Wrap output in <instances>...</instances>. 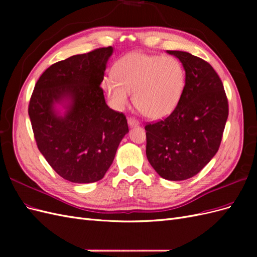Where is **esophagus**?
Here are the masks:
<instances>
[{
    "instance_id": "34e87169",
    "label": "esophagus",
    "mask_w": 257,
    "mask_h": 257,
    "mask_svg": "<svg viewBox=\"0 0 257 257\" xmlns=\"http://www.w3.org/2000/svg\"><path fill=\"white\" fill-rule=\"evenodd\" d=\"M127 122H128V125L130 126H137V125H139V121L137 119H135V118H128Z\"/></svg>"
}]
</instances>
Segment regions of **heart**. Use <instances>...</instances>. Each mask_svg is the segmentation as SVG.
Instances as JSON below:
<instances>
[{
	"instance_id": "obj_1",
	"label": "heart",
	"mask_w": 257,
	"mask_h": 257,
	"mask_svg": "<svg viewBox=\"0 0 257 257\" xmlns=\"http://www.w3.org/2000/svg\"><path fill=\"white\" fill-rule=\"evenodd\" d=\"M113 76L103 85L115 109H123L133 93V103L147 118L160 119L173 112L185 85V69L177 58L132 52L116 61Z\"/></svg>"
}]
</instances>
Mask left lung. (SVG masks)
<instances>
[{
    "label": "left lung",
    "mask_w": 257,
    "mask_h": 257,
    "mask_svg": "<svg viewBox=\"0 0 257 257\" xmlns=\"http://www.w3.org/2000/svg\"><path fill=\"white\" fill-rule=\"evenodd\" d=\"M185 69V85L174 111L145 126L146 154L162 178L181 181L197 175L221 145L228 100L219 75L208 62L184 51L167 50Z\"/></svg>",
    "instance_id": "left-lung-1"
}]
</instances>
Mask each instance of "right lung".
<instances>
[{
	"label": "right lung",
	"instance_id": "obj_1",
	"mask_svg": "<svg viewBox=\"0 0 257 257\" xmlns=\"http://www.w3.org/2000/svg\"><path fill=\"white\" fill-rule=\"evenodd\" d=\"M112 47L76 54L49 66L37 80L29 115L38 150L59 176L75 183L102 179L127 132L122 112L107 106L100 82ZM69 100L63 117L54 102Z\"/></svg>",
	"mask_w": 257,
	"mask_h": 257
}]
</instances>
